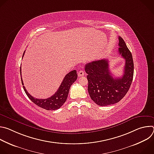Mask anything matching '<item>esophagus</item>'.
Instances as JSON below:
<instances>
[{"mask_svg": "<svg viewBox=\"0 0 154 154\" xmlns=\"http://www.w3.org/2000/svg\"><path fill=\"white\" fill-rule=\"evenodd\" d=\"M84 74H85V72H84L83 71H80L78 72V75H79V77L83 76Z\"/></svg>", "mask_w": 154, "mask_h": 154, "instance_id": "34e87169", "label": "esophagus"}]
</instances>
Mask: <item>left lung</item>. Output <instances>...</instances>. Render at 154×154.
<instances>
[{"label":"left lung","instance_id":"obj_1","mask_svg":"<svg viewBox=\"0 0 154 154\" xmlns=\"http://www.w3.org/2000/svg\"><path fill=\"white\" fill-rule=\"evenodd\" d=\"M119 47L118 52L125 61L121 77H113L107 59L95 60L85 65L88 81V91L91 99L98 105L107 106L119 102L132 82L134 71L132 55L121 36H119Z\"/></svg>","mask_w":154,"mask_h":154}]
</instances>
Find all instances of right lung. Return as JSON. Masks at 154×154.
I'll return each instance as SVG.
<instances>
[{"instance_id":"right-lung-1","label":"right lung","mask_w":154,"mask_h":154,"mask_svg":"<svg viewBox=\"0 0 154 154\" xmlns=\"http://www.w3.org/2000/svg\"><path fill=\"white\" fill-rule=\"evenodd\" d=\"M25 51L23 54L24 55ZM20 76H21V68L20 70ZM77 74L76 70H73L69 72L68 74L66 75L62 83H61L59 88L57 92L51 97L48 99H36L32 96L26 90L24 86H23V88L28 96V97L36 105L38 106L44 108L47 110H55L60 108L63 103L66 102L67 99L68 93L69 91L70 87L72 84L77 80ZM22 84L24 85L23 79L21 78Z\"/></svg>"}]
</instances>
